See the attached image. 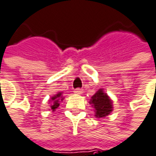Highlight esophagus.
Wrapping results in <instances>:
<instances>
[{
  "instance_id": "esophagus-1",
  "label": "esophagus",
  "mask_w": 156,
  "mask_h": 156,
  "mask_svg": "<svg viewBox=\"0 0 156 156\" xmlns=\"http://www.w3.org/2000/svg\"><path fill=\"white\" fill-rule=\"evenodd\" d=\"M75 94H83V89H81V88H77V89H75L74 91H73Z\"/></svg>"
}]
</instances>
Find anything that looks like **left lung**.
I'll list each match as a JSON object with an SVG mask.
<instances>
[{"mask_svg": "<svg viewBox=\"0 0 156 156\" xmlns=\"http://www.w3.org/2000/svg\"><path fill=\"white\" fill-rule=\"evenodd\" d=\"M90 104L94 109L96 118H103L110 115L113 111V102L104 92V89L98 90L91 98Z\"/></svg>", "mask_w": 156, "mask_h": 156, "instance_id": "1", "label": "left lung"}]
</instances>
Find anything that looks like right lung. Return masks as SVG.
Returning <instances> with one entry per match:
<instances>
[{
    "mask_svg": "<svg viewBox=\"0 0 156 156\" xmlns=\"http://www.w3.org/2000/svg\"><path fill=\"white\" fill-rule=\"evenodd\" d=\"M62 93H58L57 94L53 95L51 98V100L49 101L50 102V109H51L52 111H55L60 105V101L63 100V97L62 96Z\"/></svg>",
    "mask_w": 156,
    "mask_h": 156,
    "instance_id": "obj_1",
    "label": "right lung"
}]
</instances>
